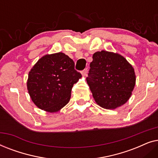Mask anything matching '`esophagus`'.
<instances>
[{"label":"esophagus","instance_id":"1","mask_svg":"<svg viewBox=\"0 0 158 158\" xmlns=\"http://www.w3.org/2000/svg\"><path fill=\"white\" fill-rule=\"evenodd\" d=\"M87 71H88L87 68L84 69V70H83V71H81V74H82V75H85L86 74V73H87Z\"/></svg>","mask_w":158,"mask_h":158}]
</instances>
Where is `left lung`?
<instances>
[{"instance_id":"obj_1","label":"left lung","mask_w":158,"mask_h":158,"mask_svg":"<svg viewBox=\"0 0 158 158\" xmlns=\"http://www.w3.org/2000/svg\"><path fill=\"white\" fill-rule=\"evenodd\" d=\"M86 79L97 104L115 109L129 100L136 83L132 65L118 53L102 50L93 55Z\"/></svg>"}]
</instances>
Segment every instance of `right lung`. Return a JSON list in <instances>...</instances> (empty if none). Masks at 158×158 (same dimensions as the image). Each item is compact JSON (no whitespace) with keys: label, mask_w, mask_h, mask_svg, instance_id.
Returning <instances> with one entry per match:
<instances>
[{"label":"right lung","mask_w":158,"mask_h":158,"mask_svg":"<svg viewBox=\"0 0 158 158\" xmlns=\"http://www.w3.org/2000/svg\"><path fill=\"white\" fill-rule=\"evenodd\" d=\"M73 60L62 52L41 57L29 71L27 90L39 109L59 111L69 102L73 85L81 78Z\"/></svg>","instance_id":"add662e5"}]
</instances>
